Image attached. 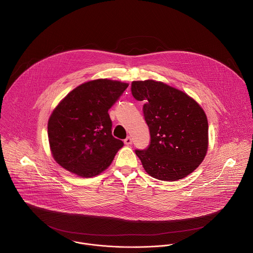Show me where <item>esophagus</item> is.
<instances>
[{"label": "esophagus", "instance_id": "34e87169", "mask_svg": "<svg viewBox=\"0 0 253 253\" xmlns=\"http://www.w3.org/2000/svg\"><path fill=\"white\" fill-rule=\"evenodd\" d=\"M131 143H132V139H131V137H130V136H127V137L125 139V144L130 145Z\"/></svg>", "mask_w": 253, "mask_h": 253}]
</instances>
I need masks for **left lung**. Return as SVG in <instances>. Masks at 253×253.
<instances>
[{
    "label": "left lung",
    "mask_w": 253,
    "mask_h": 253,
    "mask_svg": "<svg viewBox=\"0 0 253 253\" xmlns=\"http://www.w3.org/2000/svg\"><path fill=\"white\" fill-rule=\"evenodd\" d=\"M136 100L143 101L150 143L135 150L146 172L164 181L181 179L204 161L209 124L201 106L183 91L153 80L131 84Z\"/></svg>",
    "instance_id": "8db88e82"
}]
</instances>
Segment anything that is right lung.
<instances>
[{
  "label": "right lung",
  "mask_w": 253,
  "mask_h": 253,
  "mask_svg": "<svg viewBox=\"0 0 253 253\" xmlns=\"http://www.w3.org/2000/svg\"><path fill=\"white\" fill-rule=\"evenodd\" d=\"M128 86L107 79L84 83L53 110L48 141L57 164L82 177H92L111 165L124 142L112 135L111 108Z\"/></svg>",
  "instance_id": "add662e5"
}]
</instances>
